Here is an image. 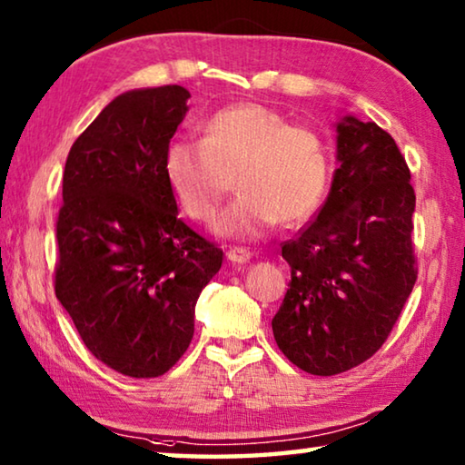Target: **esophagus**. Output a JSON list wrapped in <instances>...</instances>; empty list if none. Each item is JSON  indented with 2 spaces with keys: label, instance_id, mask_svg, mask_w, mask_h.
Instances as JSON below:
<instances>
[{
  "label": "esophagus",
  "instance_id": "obj_1",
  "mask_svg": "<svg viewBox=\"0 0 465 465\" xmlns=\"http://www.w3.org/2000/svg\"><path fill=\"white\" fill-rule=\"evenodd\" d=\"M225 256H227V261L233 262V264H243V262L250 261L252 252L246 250V248H230V250H227Z\"/></svg>",
  "mask_w": 465,
  "mask_h": 465
}]
</instances>
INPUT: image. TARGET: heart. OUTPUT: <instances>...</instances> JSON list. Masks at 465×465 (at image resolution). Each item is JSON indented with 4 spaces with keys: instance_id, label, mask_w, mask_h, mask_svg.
Segmentation results:
<instances>
[{
    "instance_id": "b5f03b06",
    "label": "heart",
    "mask_w": 465,
    "mask_h": 465,
    "mask_svg": "<svg viewBox=\"0 0 465 465\" xmlns=\"http://www.w3.org/2000/svg\"><path fill=\"white\" fill-rule=\"evenodd\" d=\"M163 170L180 209L199 223L213 222L235 178L240 196L217 223L219 235L235 240L262 238L279 222H308L330 180L318 133L252 102L217 110L201 141H172Z\"/></svg>"
}]
</instances>
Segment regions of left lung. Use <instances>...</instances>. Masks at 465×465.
Masks as SVG:
<instances>
[{
	"label": "left lung",
	"instance_id": "8db88e82",
	"mask_svg": "<svg viewBox=\"0 0 465 465\" xmlns=\"http://www.w3.org/2000/svg\"><path fill=\"white\" fill-rule=\"evenodd\" d=\"M332 188L316 219L281 243L289 289L272 334L291 363L330 377L371 359L416 282L414 188L396 141L375 123L336 124Z\"/></svg>",
	"mask_w": 465,
	"mask_h": 465
}]
</instances>
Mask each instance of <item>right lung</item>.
Returning <instances> with one entry per match:
<instances>
[{"mask_svg":"<svg viewBox=\"0 0 465 465\" xmlns=\"http://www.w3.org/2000/svg\"><path fill=\"white\" fill-rule=\"evenodd\" d=\"M183 85L116 96L69 149L54 295L84 344L129 377H160L194 334L223 250L178 217L163 157L186 116Z\"/></svg>","mask_w":465,"mask_h":465,"instance_id":"right-lung-1","label":"right lung"}]
</instances>
